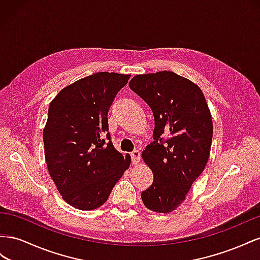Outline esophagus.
<instances>
[{
  "label": "esophagus",
  "mask_w": 260,
  "mask_h": 260,
  "mask_svg": "<svg viewBox=\"0 0 260 260\" xmlns=\"http://www.w3.org/2000/svg\"><path fill=\"white\" fill-rule=\"evenodd\" d=\"M131 155H132L133 165H138L140 161V152L138 150H134L133 152H131Z\"/></svg>",
  "instance_id": "obj_1"
}]
</instances>
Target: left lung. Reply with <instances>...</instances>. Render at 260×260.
Masks as SVG:
<instances>
[{"instance_id":"left-lung-1","label":"left lung","mask_w":260,"mask_h":260,"mask_svg":"<svg viewBox=\"0 0 260 260\" xmlns=\"http://www.w3.org/2000/svg\"><path fill=\"white\" fill-rule=\"evenodd\" d=\"M129 88L148 103L154 117V142L142 158L153 182L142 192L148 209L168 213L186 198L209 159L213 125L205 95L195 83L170 71L136 75ZM163 137H168L163 143Z\"/></svg>"}]
</instances>
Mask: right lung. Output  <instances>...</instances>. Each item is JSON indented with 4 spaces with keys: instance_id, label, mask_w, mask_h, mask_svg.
I'll use <instances>...</instances> for the list:
<instances>
[{
    "instance_id": "right-lung-1",
    "label": "right lung",
    "mask_w": 260,
    "mask_h": 260,
    "mask_svg": "<svg viewBox=\"0 0 260 260\" xmlns=\"http://www.w3.org/2000/svg\"><path fill=\"white\" fill-rule=\"evenodd\" d=\"M129 77L95 73L66 86L50 103L44 158L58 192L74 208H99L129 168L131 155L123 157L108 133V111Z\"/></svg>"
}]
</instances>
